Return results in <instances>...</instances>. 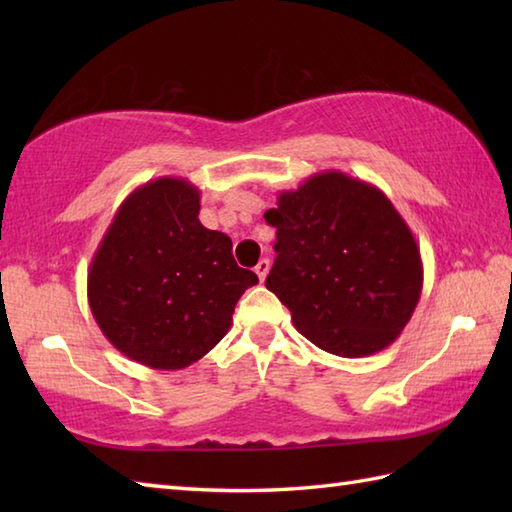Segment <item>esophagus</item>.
I'll list each match as a JSON object with an SVG mask.
<instances>
[{
    "instance_id": "34e87169",
    "label": "esophagus",
    "mask_w": 512,
    "mask_h": 512,
    "mask_svg": "<svg viewBox=\"0 0 512 512\" xmlns=\"http://www.w3.org/2000/svg\"><path fill=\"white\" fill-rule=\"evenodd\" d=\"M255 273L259 277V281H264L268 277V273H270V262H268V259H262V262L255 266Z\"/></svg>"
}]
</instances>
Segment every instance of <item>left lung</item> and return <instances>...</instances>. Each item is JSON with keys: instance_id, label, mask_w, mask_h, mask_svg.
Instances as JSON below:
<instances>
[{"instance_id": "8db88e82", "label": "left lung", "mask_w": 512, "mask_h": 512, "mask_svg": "<svg viewBox=\"0 0 512 512\" xmlns=\"http://www.w3.org/2000/svg\"><path fill=\"white\" fill-rule=\"evenodd\" d=\"M264 217L277 228L266 288L308 341L361 358L398 339L420 301L422 259L383 191L328 169L281 191Z\"/></svg>"}]
</instances>
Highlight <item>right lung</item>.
<instances>
[{
    "mask_svg": "<svg viewBox=\"0 0 512 512\" xmlns=\"http://www.w3.org/2000/svg\"><path fill=\"white\" fill-rule=\"evenodd\" d=\"M200 189L162 176L118 206L88 268V301L105 339L151 369H182L211 352L235 303L257 284L231 237L198 220Z\"/></svg>",
    "mask_w": 512,
    "mask_h": 512,
    "instance_id": "right-lung-1",
    "label": "right lung"
}]
</instances>
